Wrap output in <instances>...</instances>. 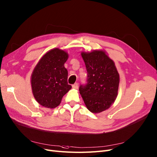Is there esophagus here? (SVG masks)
Returning a JSON list of instances; mask_svg holds the SVG:
<instances>
[{"mask_svg": "<svg viewBox=\"0 0 157 157\" xmlns=\"http://www.w3.org/2000/svg\"><path fill=\"white\" fill-rule=\"evenodd\" d=\"M72 88H74V89H78V84L77 83L74 84V85H72Z\"/></svg>", "mask_w": 157, "mask_h": 157, "instance_id": "1", "label": "esophagus"}]
</instances>
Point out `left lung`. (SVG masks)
<instances>
[{
  "instance_id": "obj_1",
  "label": "left lung",
  "mask_w": 157,
  "mask_h": 157,
  "mask_svg": "<svg viewBox=\"0 0 157 157\" xmlns=\"http://www.w3.org/2000/svg\"><path fill=\"white\" fill-rule=\"evenodd\" d=\"M87 71L85 85L79 88L88 110L92 113L106 110L118 94L119 74L113 61L103 51L81 52Z\"/></svg>"
}]
</instances>
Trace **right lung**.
Returning <instances> with one entry per match:
<instances>
[{
	"instance_id": "obj_1",
	"label": "right lung",
	"mask_w": 157,
	"mask_h": 157,
	"mask_svg": "<svg viewBox=\"0 0 157 157\" xmlns=\"http://www.w3.org/2000/svg\"><path fill=\"white\" fill-rule=\"evenodd\" d=\"M68 58L65 51L53 49L44 54L34 69L31 79L32 91L42 106L56 108L72 88L68 84V71L64 67Z\"/></svg>"
}]
</instances>
